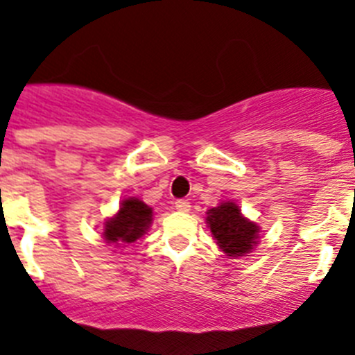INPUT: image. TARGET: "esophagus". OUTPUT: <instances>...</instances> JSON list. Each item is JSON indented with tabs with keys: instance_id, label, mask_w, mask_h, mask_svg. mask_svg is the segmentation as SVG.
<instances>
[{
	"instance_id": "esophagus-1",
	"label": "esophagus",
	"mask_w": 355,
	"mask_h": 355,
	"mask_svg": "<svg viewBox=\"0 0 355 355\" xmlns=\"http://www.w3.org/2000/svg\"><path fill=\"white\" fill-rule=\"evenodd\" d=\"M175 209H178V211L188 213V211H190V202H188L187 199H180V200H175Z\"/></svg>"
}]
</instances>
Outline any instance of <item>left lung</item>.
<instances>
[{
    "mask_svg": "<svg viewBox=\"0 0 355 355\" xmlns=\"http://www.w3.org/2000/svg\"><path fill=\"white\" fill-rule=\"evenodd\" d=\"M208 224L216 243L227 256H243L258 240V227L243 218L234 202H222L208 211Z\"/></svg>",
    "mask_w": 355,
    "mask_h": 355,
    "instance_id": "left-lung-1",
    "label": "left lung"
}]
</instances>
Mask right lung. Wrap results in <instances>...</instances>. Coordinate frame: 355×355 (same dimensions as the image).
Masks as SVG:
<instances>
[{
	"label": "right lung",
	"instance_id": "1",
	"mask_svg": "<svg viewBox=\"0 0 355 355\" xmlns=\"http://www.w3.org/2000/svg\"><path fill=\"white\" fill-rule=\"evenodd\" d=\"M153 211L147 205H144L139 199H126L122 202L121 209L112 220L106 222L105 225V240L108 243H131L139 240L146 229L149 227Z\"/></svg>",
	"mask_w": 355,
	"mask_h": 355
}]
</instances>
